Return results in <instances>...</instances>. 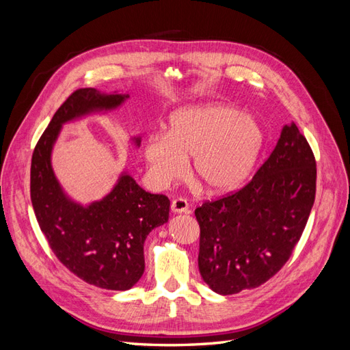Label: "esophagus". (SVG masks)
I'll return each instance as SVG.
<instances>
[{
    "mask_svg": "<svg viewBox=\"0 0 350 350\" xmlns=\"http://www.w3.org/2000/svg\"><path fill=\"white\" fill-rule=\"evenodd\" d=\"M171 208L174 213H188L189 207H188V201L183 197H178L175 200H172L171 203Z\"/></svg>",
    "mask_w": 350,
    "mask_h": 350,
    "instance_id": "1",
    "label": "esophagus"
}]
</instances>
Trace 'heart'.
<instances>
[{
    "label": "heart",
    "mask_w": 350,
    "mask_h": 350,
    "mask_svg": "<svg viewBox=\"0 0 350 350\" xmlns=\"http://www.w3.org/2000/svg\"><path fill=\"white\" fill-rule=\"evenodd\" d=\"M261 144V129L251 116L228 105H203L172 113L167 134L147 137L143 153L159 188L181 179L194 159L198 183L211 194H228L245 181Z\"/></svg>",
    "instance_id": "heart-1"
}]
</instances>
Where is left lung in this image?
Here are the masks:
<instances>
[{
  "label": "left lung",
  "instance_id": "1",
  "mask_svg": "<svg viewBox=\"0 0 350 350\" xmlns=\"http://www.w3.org/2000/svg\"><path fill=\"white\" fill-rule=\"evenodd\" d=\"M315 181L314 153L292 122L247 185L196 208L198 269L211 291L258 288L284 266L308 221Z\"/></svg>",
  "mask_w": 350,
  "mask_h": 350
}]
</instances>
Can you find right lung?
I'll return each instance as SVG.
<instances>
[{
    "label": "right lung",
    "instance_id": "1",
    "mask_svg": "<svg viewBox=\"0 0 350 350\" xmlns=\"http://www.w3.org/2000/svg\"><path fill=\"white\" fill-rule=\"evenodd\" d=\"M129 94L86 88L61 105L35 147L30 165V198L52 252L77 278L108 291H126L144 273V241L166 224L171 201L150 194L122 174L100 201L84 207L62 191L51 166V152L64 122L90 112L118 108ZM139 144L140 139H134Z\"/></svg>",
    "mask_w": 350,
    "mask_h": 350
}]
</instances>
